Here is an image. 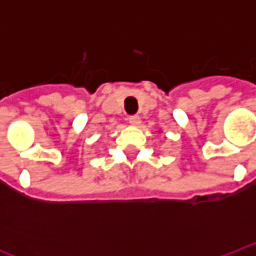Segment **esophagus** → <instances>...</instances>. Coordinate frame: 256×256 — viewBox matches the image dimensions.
<instances>
[{"instance_id":"esophagus-1","label":"esophagus","mask_w":256,"mask_h":256,"mask_svg":"<svg viewBox=\"0 0 256 256\" xmlns=\"http://www.w3.org/2000/svg\"><path fill=\"white\" fill-rule=\"evenodd\" d=\"M128 123H130L132 126H138L140 123H141V118L137 116V115H134V116H128Z\"/></svg>"}]
</instances>
